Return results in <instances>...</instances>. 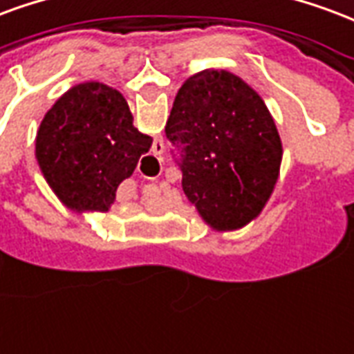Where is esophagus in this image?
Instances as JSON below:
<instances>
[{
    "instance_id": "esophagus-1",
    "label": "esophagus",
    "mask_w": 354,
    "mask_h": 354,
    "mask_svg": "<svg viewBox=\"0 0 354 354\" xmlns=\"http://www.w3.org/2000/svg\"><path fill=\"white\" fill-rule=\"evenodd\" d=\"M157 153H163V142H156L153 144V157L157 156ZM161 189L165 191V185H161ZM161 189H157V187H153V193H159Z\"/></svg>"
}]
</instances>
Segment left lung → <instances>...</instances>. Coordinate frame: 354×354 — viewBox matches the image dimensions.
Listing matches in <instances>:
<instances>
[{"instance_id":"obj_1","label":"left lung","mask_w":354,"mask_h":354,"mask_svg":"<svg viewBox=\"0 0 354 354\" xmlns=\"http://www.w3.org/2000/svg\"><path fill=\"white\" fill-rule=\"evenodd\" d=\"M165 135L182 187L219 230L263 210L276 185L281 140L263 99L229 71L206 69L178 90Z\"/></svg>"}]
</instances>
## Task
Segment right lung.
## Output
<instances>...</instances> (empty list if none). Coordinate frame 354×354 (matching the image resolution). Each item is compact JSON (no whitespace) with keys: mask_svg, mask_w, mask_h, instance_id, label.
Masks as SVG:
<instances>
[{"mask_svg":"<svg viewBox=\"0 0 354 354\" xmlns=\"http://www.w3.org/2000/svg\"><path fill=\"white\" fill-rule=\"evenodd\" d=\"M151 137L133 125L120 91L78 84L59 97L37 131L35 156L46 182L73 210L106 212Z\"/></svg>","mask_w":354,"mask_h":354,"instance_id":"obj_1","label":"right lung"}]
</instances>
